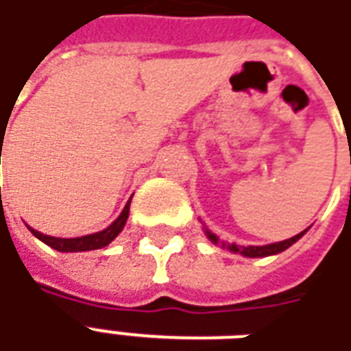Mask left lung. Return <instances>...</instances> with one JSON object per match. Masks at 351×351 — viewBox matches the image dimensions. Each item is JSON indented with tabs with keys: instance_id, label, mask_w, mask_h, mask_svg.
<instances>
[{
	"instance_id": "1",
	"label": "left lung",
	"mask_w": 351,
	"mask_h": 351,
	"mask_svg": "<svg viewBox=\"0 0 351 351\" xmlns=\"http://www.w3.org/2000/svg\"><path fill=\"white\" fill-rule=\"evenodd\" d=\"M306 230H302L300 234L293 236L289 240H283V242H276V243H268V245H247V247H243V245H236V243H223V247H227L228 251H232V253H240L243 257H268V255H276V253H282L283 250H287L289 245L297 242L299 238H302ZM206 234L210 238L213 243H219V238L210 232V230H206Z\"/></svg>"
}]
</instances>
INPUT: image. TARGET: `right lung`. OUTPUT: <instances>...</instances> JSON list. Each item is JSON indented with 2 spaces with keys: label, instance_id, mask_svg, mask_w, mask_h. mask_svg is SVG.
<instances>
[{
  "label": "right lung",
  "instance_id": "add662e5",
  "mask_svg": "<svg viewBox=\"0 0 351 351\" xmlns=\"http://www.w3.org/2000/svg\"><path fill=\"white\" fill-rule=\"evenodd\" d=\"M128 211H130V202L124 206V210L121 211V215L117 217L108 228H104L100 232H94V234L79 236V238H54V236H47L39 230H32V234L39 238L41 242H45L47 245H51L52 250L64 251V253H69V251H90V250H100V247H106L108 243H111L115 240L119 232L123 230L124 225H126V219H128Z\"/></svg>",
  "mask_w": 351,
  "mask_h": 351
}]
</instances>
